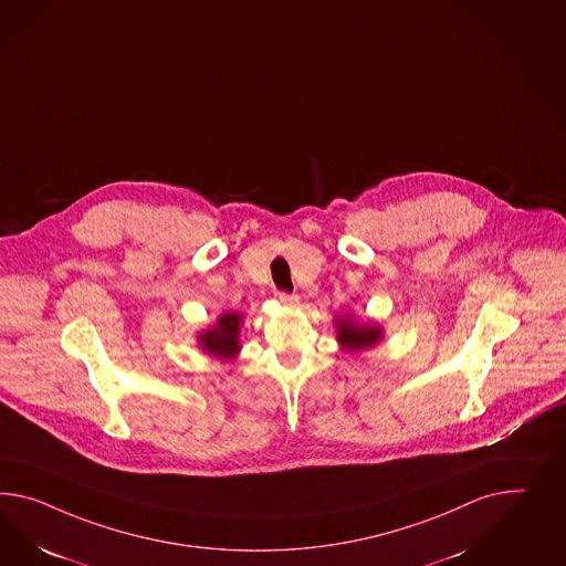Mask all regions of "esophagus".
I'll use <instances>...</instances> for the list:
<instances>
[{"mask_svg": "<svg viewBox=\"0 0 566 566\" xmlns=\"http://www.w3.org/2000/svg\"><path fill=\"white\" fill-rule=\"evenodd\" d=\"M279 304L285 305V307H297L300 300H297V295H290V293H279Z\"/></svg>", "mask_w": 566, "mask_h": 566, "instance_id": "esophagus-1", "label": "esophagus"}]
</instances>
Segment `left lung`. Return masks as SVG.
<instances>
[{
	"label": "left lung",
	"mask_w": 566,
	"mask_h": 566,
	"mask_svg": "<svg viewBox=\"0 0 566 566\" xmlns=\"http://www.w3.org/2000/svg\"><path fill=\"white\" fill-rule=\"evenodd\" d=\"M334 331L336 343L345 353H363L367 348H374L384 340V328L376 322H359L353 314L334 316Z\"/></svg>",
	"instance_id": "left-lung-1"
}]
</instances>
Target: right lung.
<instances>
[{"label":"right lung","instance_id":"obj_1","mask_svg":"<svg viewBox=\"0 0 566 566\" xmlns=\"http://www.w3.org/2000/svg\"><path fill=\"white\" fill-rule=\"evenodd\" d=\"M242 324H244L242 314L226 312L218 316L211 326L197 333V345L203 353L216 357L219 361H233L242 350V343H240Z\"/></svg>","mask_w":566,"mask_h":566}]
</instances>
